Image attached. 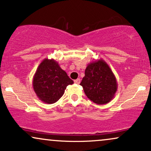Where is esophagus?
<instances>
[{
    "instance_id": "esophagus-1",
    "label": "esophagus",
    "mask_w": 151,
    "mask_h": 151,
    "mask_svg": "<svg viewBox=\"0 0 151 151\" xmlns=\"http://www.w3.org/2000/svg\"><path fill=\"white\" fill-rule=\"evenodd\" d=\"M74 83H75V84H80V79H75V80H74Z\"/></svg>"
}]
</instances>
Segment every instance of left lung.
I'll list each match as a JSON object with an SVG mask.
<instances>
[{
	"label": "left lung",
	"instance_id": "1",
	"mask_svg": "<svg viewBox=\"0 0 151 151\" xmlns=\"http://www.w3.org/2000/svg\"><path fill=\"white\" fill-rule=\"evenodd\" d=\"M80 85L86 96L97 104H105L111 101L118 89L115 75L101 59L87 65Z\"/></svg>",
	"mask_w": 151,
	"mask_h": 151
}]
</instances>
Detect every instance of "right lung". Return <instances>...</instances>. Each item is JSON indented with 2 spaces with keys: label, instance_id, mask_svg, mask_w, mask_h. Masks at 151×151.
Masks as SVG:
<instances>
[{
  "label": "right lung",
  "instance_id": "1",
  "mask_svg": "<svg viewBox=\"0 0 151 151\" xmlns=\"http://www.w3.org/2000/svg\"><path fill=\"white\" fill-rule=\"evenodd\" d=\"M73 83L58 62L47 58L38 66L32 79V86L37 96L48 104L58 101L63 96L67 86Z\"/></svg>",
  "mask_w": 151,
  "mask_h": 151
}]
</instances>
